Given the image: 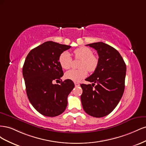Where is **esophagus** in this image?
<instances>
[{"mask_svg":"<svg viewBox=\"0 0 146 146\" xmlns=\"http://www.w3.org/2000/svg\"><path fill=\"white\" fill-rule=\"evenodd\" d=\"M74 84H75V86H76V87H77V86H80V84H79L78 83L75 82V83H74Z\"/></svg>","mask_w":146,"mask_h":146,"instance_id":"esophagus-1","label":"esophagus"}]
</instances>
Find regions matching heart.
Segmentation results:
<instances>
[{
	"label": "heart",
	"instance_id": "heart-1",
	"mask_svg": "<svg viewBox=\"0 0 146 146\" xmlns=\"http://www.w3.org/2000/svg\"><path fill=\"white\" fill-rule=\"evenodd\" d=\"M75 58L81 60L78 65L79 69H72L66 72L65 77L74 82H79L90 72L95 71L99 65L98 57L93 55L90 48L85 47L78 48L74 52ZM61 67L64 69H69L72 64V58L68 51L61 53L58 58Z\"/></svg>",
	"mask_w": 146,
	"mask_h": 146
}]
</instances>
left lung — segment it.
Returning <instances> with one entry per match:
<instances>
[{"label": "left lung", "mask_w": 146, "mask_h": 146, "mask_svg": "<svg viewBox=\"0 0 146 146\" xmlns=\"http://www.w3.org/2000/svg\"><path fill=\"white\" fill-rule=\"evenodd\" d=\"M99 55V65L85 80L92 85L81 84V101L83 110L89 115L102 117L116 108L125 88L126 65L119 52L102 42L87 44Z\"/></svg>", "instance_id": "8db88e82"}]
</instances>
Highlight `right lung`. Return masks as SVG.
Segmentation results:
<instances>
[{"mask_svg":"<svg viewBox=\"0 0 146 146\" xmlns=\"http://www.w3.org/2000/svg\"><path fill=\"white\" fill-rule=\"evenodd\" d=\"M71 46L47 41L34 48L26 57L23 68L26 92L30 102L44 116L55 117L67 107L68 96L74 82L67 79L54 84L63 76L59 63L60 54Z\"/></svg>","mask_w":146,"mask_h":146,"instance_id":"1","label":"right lung"}]
</instances>
